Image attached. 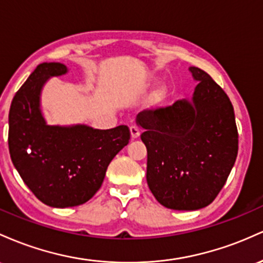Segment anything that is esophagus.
Segmentation results:
<instances>
[{"label":"esophagus","instance_id":"esophagus-1","mask_svg":"<svg viewBox=\"0 0 263 263\" xmlns=\"http://www.w3.org/2000/svg\"><path fill=\"white\" fill-rule=\"evenodd\" d=\"M130 134H132L133 139H135V138H138L140 135V129L138 128L137 125H132L130 126Z\"/></svg>","mask_w":263,"mask_h":263}]
</instances>
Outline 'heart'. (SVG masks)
<instances>
[{"mask_svg": "<svg viewBox=\"0 0 263 263\" xmlns=\"http://www.w3.org/2000/svg\"><path fill=\"white\" fill-rule=\"evenodd\" d=\"M164 96H165L164 90H158V92L154 94V97H153V99H154L155 102H159V100H161L164 98Z\"/></svg>", "mask_w": 263, "mask_h": 263, "instance_id": "1", "label": "heart"}]
</instances>
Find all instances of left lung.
<instances>
[{
    "mask_svg": "<svg viewBox=\"0 0 263 263\" xmlns=\"http://www.w3.org/2000/svg\"><path fill=\"white\" fill-rule=\"evenodd\" d=\"M190 72L199 81L193 103L179 100L138 114L147 152V185L173 210L210 205L238 152L234 107L225 90L200 68L190 67Z\"/></svg>",
    "mask_w": 263,
    "mask_h": 263,
    "instance_id": "8db88e82",
    "label": "left lung"
}]
</instances>
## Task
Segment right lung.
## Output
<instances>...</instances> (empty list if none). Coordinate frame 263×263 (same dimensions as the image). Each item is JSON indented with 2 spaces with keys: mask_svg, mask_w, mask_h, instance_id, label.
<instances>
[{
  "mask_svg": "<svg viewBox=\"0 0 263 263\" xmlns=\"http://www.w3.org/2000/svg\"><path fill=\"white\" fill-rule=\"evenodd\" d=\"M62 63H42L14 94L8 116V149L23 182L52 208L82 205L102 186L109 163L130 140L126 125L99 130L87 125L49 126L40 110L47 78L62 76Z\"/></svg>",
  "mask_w": 263,
  "mask_h": 263,
  "instance_id": "add662e5",
  "label": "right lung"
}]
</instances>
